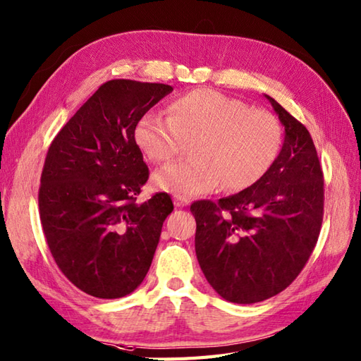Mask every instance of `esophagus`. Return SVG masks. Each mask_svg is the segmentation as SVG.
Returning <instances> with one entry per match:
<instances>
[{"label":"esophagus","mask_w":361,"mask_h":361,"mask_svg":"<svg viewBox=\"0 0 361 361\" xmlns=\"http://www.w3.org/2000/svg\"><path fill=\"white\" fill-rule=\"evenodd\" d=\"M188 204H190V199L180 197V196H174V205L176 207H187Z\"/></svg>","instance_id":"obj_1"}]
</instances>
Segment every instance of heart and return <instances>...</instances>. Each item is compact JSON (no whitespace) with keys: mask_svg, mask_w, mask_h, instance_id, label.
Listing matches in <instances>:
<instances>
[{"mask_svg":"<svg viewBox=\"0 0 361 361\" xmlns=\"http://www.w3.org/2000/svg\"><path fill=\"white\" fill-rule=\"evenodd\" d=\"M135 145L153 164H165L190 142L185 162L165 166L154 183L190 197L221 183L226 191L255 185L270 170L283 147V126L275 114L245 102L197 87L174 99L168 118L145 114L134 128Z\"/></svg>","mask_w":361,"mask_h":361,"instance_id":"obj_1","label":"heart"}]
</instances>
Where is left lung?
Segmentation results:
<instances>
[{"mask_svg": "<svg viewBox=\"0 0 361 361\" xmlns=\"http://www.w3.org/2000/svg\"><path fill=\"white\" fill-rule=\"evenodd\" d=\"M284 125L279 154L255 185L218 202L196 201V256L224 300L259 302L301 274L317 245L324 179L307 128L267 95Z\"/></svg>", "mask_w": 361, "mask_h": 361, "instance_id": "1", "label": "left lung"}]
</instances>
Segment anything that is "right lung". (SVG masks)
<instances>
[{"mask_svg": "<svg viewBox=\"0 0 361 361\" xmlns=\"http://www.w3.org/2000/svg\"><path fill=\"white\" fill-rule=\"evenodd\" d=\"M173 87L109 80L55 135L39 179L38 208L47 247L69 281L95 298L131 293L148 274L166 193L139 204L149 176L134 128Z\"/></svg>", "mask_w": 361, "mask_h": 361, "instance_id": "obj_1", "label": "right lung"}]
</instances>
